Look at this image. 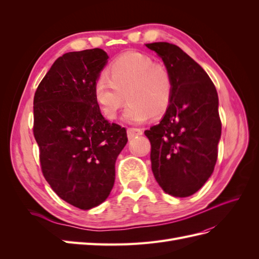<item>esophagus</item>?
<instances>
[{"instance_id": "1", "label": "esophagus", "mask_w": 259, "mask_h": 259, "mask_svg": "<svg viewBox=\"0 0 259 259\" xmlns=\"http://www.w3.org/2000/svg\"><path fill=\"white\" fill-rule=\"evenodd\" d=\"M143 135V130L142 128H136V127H130L127 128V137L130 139L134 138L136 136Z\"/></svg>"}]
</instances>
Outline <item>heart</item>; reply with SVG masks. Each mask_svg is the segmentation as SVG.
I'll list each match as a JSON object with an SVG mask.
<instances>
[{"mask_svg": "<svg viewBox=\"0 0 259 259\" xmlns=\"http://www.w3.org/2000/svg\"><path fill=\"white\" fill-rule=\"evenodd\" d=\"M95 84V100L107 119L115 120L126 99L124 120L142 123L161 116L170 106L174 82L169 70L148 55L128 52L116 57Z\"/></svg>", "mask_w": 259, "mask_h": 259, "instance_id": "1", "label": "heart"}]
</instances>
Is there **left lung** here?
<instances>
[{
	"label": "left lung",
	"instance_id": "1",
	"mask_svg": "<svg viewBox=\"0 0 259 259\" xmlns=\"http://www.w3.org/2000/svg\"><path fill=\"white\" fill-rule=\"evenodd\" d=\"M162 58L174 82L170 106L145 135L151 144V168L162 189L185 198L206 183L215 167L222 121L218 95L207 73L177 45L146 44Z\"/></svg>",
	"mask_w": 259,
	"mask_h": 259
}]
</instances>
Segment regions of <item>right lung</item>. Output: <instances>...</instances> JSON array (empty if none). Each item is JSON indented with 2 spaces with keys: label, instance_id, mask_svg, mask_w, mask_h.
<instances>
[{
  "label": "right lung",
  "instance_id": "right-lung-1",
  "mask_svg": "<svg viewBox=\"0 0 259 259\" xmlns=\"http://www.w3.org/2000/svg\"><path fill=\"white\" fill-rule=\"evenodd\" d=\"M109 56L101 49L70 52L54 62L33 99V135L43 176L59 198L81 209L110 194L126 130L100 112L94 89Z\"/></svg>",
  "mask_w": 259,
  "mask_h": 259
}]
</instances>
